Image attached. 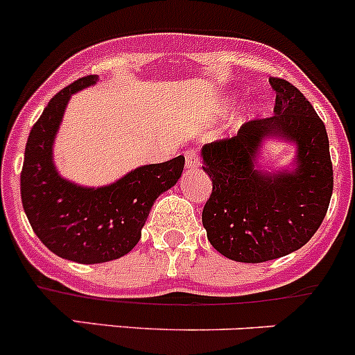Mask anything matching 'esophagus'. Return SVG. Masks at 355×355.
Listing matches in <instances>:
<instances>
[{"label": "esophagus", "instance_id": "34e87169", "mask_svg": "<svg viewBox=\"0 0 355 355\" xmlns=\"http://www.w3.org/2000/svg\"><path fill=\"white\" fill-rule=\"evenodd\" d=\"M185 155V166L187 168H198L199 166V153L196 149H187Z\"/></svg>", "mask_w": 355, "mask_h": 355}]
</instances>
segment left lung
Instances as JSON below:
<instances>
[{"label":"left lung","instance_id":"1","mask_svg":"<svg viewBox=\"0 0 355 355\" xmlns=\"http://www.w3.org/2000/svg\"><path fill=\"white\" fill-rule=\"evenodd\" d=\"M275 114L254 118L237 135L202 148V170L213 191L202 209L211 245L239 263H264L287 256L311 241L330 206L333 166L327 128L306 96L280 77ZM268 135L297 142L293 174L253 170V156Z\"/></svg>","mask_w":355,"mask_h":355}]
</instances>
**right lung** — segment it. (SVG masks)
I'll return each mask as SVG.
<instances>
[{
    "label": "right lung",
    "mask_w": 355,
    "mask_h": 355,
    "mask_svg": "<svg viewBox=\"0 0 355 355\" xmlns=\"http://www.w3.org/2000/svg\"><path fill=\"white\" fill-rule=\"evenodd\" d=\"M96 78H78L53 96L28 134L20 173L24 209L39 241L56 256L82 264L130 252L157 196L177 184L185 164L184 156L148 164L101 189L63 180L51 161L55 134L70 96Z\"/></svg>",
    "instance_id": "add662e5"
}]
</instances>
